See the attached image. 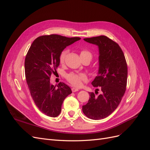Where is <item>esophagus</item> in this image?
I'll return each instance as SVG.
<instances>
[{"instance_id":"obj_1","label":"esophagus","mask_w":150,"mask_h":150,"mask_svg":"<svg viewBox=\"0 0 150 150\" xmlns=\"http://www.w3.org/2000/svg\"><path fill=\"white\" fill-rule=\"evenodd\" d=\"M71 89H72V91L73 92V93L76 92V91H79V89H78L75 88H72Z\"/></svg>"}]
</instances>
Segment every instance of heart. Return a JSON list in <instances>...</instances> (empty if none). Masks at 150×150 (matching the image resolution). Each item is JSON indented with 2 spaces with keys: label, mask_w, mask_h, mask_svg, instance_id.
I'll list each match as a JSON object with an SVG mask.
<instances>
[{
  "label": "heart",
  "mask_w": 150,
  "mask_h": 150,
  "mask_svg": "<svg viewBox=\"0 0 150 150\" xmlns=\"http://www.w3.org/2000/svg\"><path fill=\"white\" fill-rule=\"evenodd\" d=\"M67 52H68L67 50H64V51L61 52L60 55V58H59V61L61 63L64 62L65 57L67 55ZM80 57L81 58V57L87 58L90 61L92 59L93 54L91 52L88 51V50H83V51H81ZM66 78H67V80L69 81L72 85L76 86V87H79V86H81V84H82L83 81H85L87 80V76L83 73L76 74V73H73V72H71V73L68 74L66 76Z\"/></svg>",
  "instance_id": "obj_1"
}]
</instances>
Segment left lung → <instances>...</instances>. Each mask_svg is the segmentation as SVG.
<instances>
[{
  "label": "left lung",
  "instance_id": "8db88e82",
  "mask_svg": "<svg viewBox=\"0 0 150 150\" xmlns=\"http://www.w3.org/2000/svg\"><path fill=\"white\" fill-rule=\"evenodd\" d=\"M84 40L98 47V76L91 84L94 87H100L101 93L96 95L98 89L95 94L89 93V99L82 110L89 118L99 120L110 115L120 104L126 91L128 67L119 45L106 36L85 38Z\"/></svg>",
  "mask_w": 150,
  "mask_h": 150
}]
</instances>
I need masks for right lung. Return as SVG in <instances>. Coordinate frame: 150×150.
<instances>
[{"instance_id": "obj_1", "label": "right lung", "mask_w": 150, "mask_h": 150, "mask_svg": "<svg viewBox=\"0 0 150 150\" xmlns=\"http://www.w3.org/2000/svg\"><path fill=\"white\" fill-rule=\"evenodd\" d=\"M80 38H66L57 34L42 35L35 39L25 59V74L30 95L39 110L55 117L60 114L64 99L72 93L64 83H50V76L59 66L61 52Z\"/></svg>"}]
</instances>
